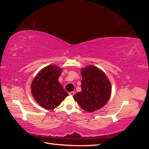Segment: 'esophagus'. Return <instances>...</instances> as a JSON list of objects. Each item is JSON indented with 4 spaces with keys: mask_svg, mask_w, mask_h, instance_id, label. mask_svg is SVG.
Wrapping results in <instances>:
<instances>
[{
    "mask_svg": "<svg viewBox=\"0 0 149 149\" xmlns=\"http://www.w3.org/2000/svg\"><path fill=\"white\" fill-rule=\"evenodd\" d=\"M69 95H70V96H73L74 94H75V92L74 91H72V92H69Z\"/></svg>",
    "mask_w": 149,
    "mask_h": 149,
    "instance_id": "1",
    "label": "esophagus"
}]
</instances>
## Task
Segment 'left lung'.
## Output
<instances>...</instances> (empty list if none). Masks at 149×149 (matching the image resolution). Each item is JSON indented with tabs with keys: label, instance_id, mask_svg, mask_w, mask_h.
Returning <instances> with one entry per match:
<instances>
[{
	"label": "left lung",
	"instance_id": "obj_1",
	"mask_svg": "<svg viewBox=\"0 0 149 149\" xmlns=\"http://www.w3.org/2000/svg\"><path fill=\"white\" fill-rule=\"evenodd\" d=\"M81 91L73 98L81 108L89 112L102 109L112 93L111 83L101 69L94 65L82 68Z\"/></svg>",
	"mask_w": 149,
	"mask_h": 149
}]
</instances>
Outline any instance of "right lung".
<instances>
[{
	"instance_id": "1",
	"label": "right lung",
	"mask_w": 149,
	"mask_h": 149,
	"mask_svg": "<svg viewBox=\"0 0 149 149\" xmlns=\"http://www.w3.org/2000/svg\"><path fill=\"white\" fill-rule=\"evenodd\" d=\"M62 68L49 65L42 68L33 78L31 92L38 104L47 110L54 109L68 96L58 81Z\"/></svg>"
}]
</instances>
